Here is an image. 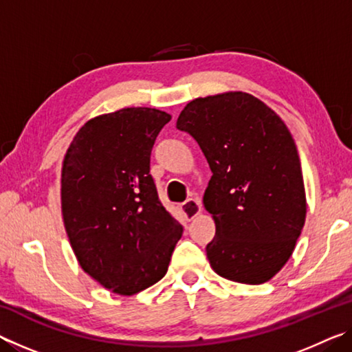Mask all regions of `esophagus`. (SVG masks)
<instances>
[{"instance_id": "esophagus-1", "label": "esophagus", "mask_w": 352, "mask_h": 352, "mask_svg": "<svg viewBox=\"0 0 352 352\" xmlns=\"http://www.w3.org/2000/svg\"><path fill=\"white\" fill-rule=\"evenodd\" d=\"M182 211L186 219H194L195 216H199L201 212V201L200 199H188L184 204L182 205Z\"/></svg>"}]
</instances>
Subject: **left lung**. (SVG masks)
<instances>
[{"instance_id":"obj_1","label":"left lung","mask_w":352,"mask_h":352,"mask_svg":"<svg viewBox=\"0 0 352 352\" xmlns=\"http://www.w3.org/2000/svg\"><path fill=\"white\" fill-rule=\"evenodd\" d=\"M177 129L199 142L212 172L204 195L216 223L206 245L212 270L230 281L267 283L294 253L306 220L301 163L289 129L242 91L190 100Z\"/></svg>"}]
</instances>
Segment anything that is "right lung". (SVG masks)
<instances>
[{"mask_svg": "<svg viewBox=\"0 0 352 352\" xmlns=\"http://www.w3.org/2000/svg\"><path fill=\"white\" fill-rule=\"evenodd\" d=\"M170 115L130 107L83 124L62 166L65 230L83 272L118 295H135L168 272L183 226L151 175L155 140Z\"/></svg>", "mask_w": 352, "mask_h": 352, "instance_id": "obj_1", "label": "right lung"}]
</instances>
